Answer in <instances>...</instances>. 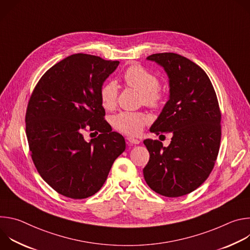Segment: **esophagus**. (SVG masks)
I'll return each instance as SVG.
<instances>
[{
  "label": "esophagus",
  "mask_w": 250,
  "mask_h": 250,
  "mask_svg": "<svg viewBox=\"0 0 250 250\" xmlns=\"http://www.w3.org/2000/svg\"><path fill=\"white\" fill-rule=\"evenodd\" d=\"M126 140H127L128 144H130V145H139V142H140V140H138L137 138H134L132 136L126 137Z\"/></svg>",
  "instance_id": "1"
}]
</instances>
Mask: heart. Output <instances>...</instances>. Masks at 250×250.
<instances>
[{
  "label": "heart",
  "instance_id": "1",
  "mask_svg": "<svg viewBox=\"0 0 250 250\" xmlns=\"http://www.w3.org/2000/svg\"><path fill=\"white\" fill-rule=\"evenodd\" d=\"M126 86L140 94L141 101L150 108H158L164 101V93L158 88V78L138 64L129 66L124 73ZM102 105L106 110L115 108L118 99V87L114 82L104 83L100 90ZM148 122V117L141 112H121L113 118L114 126L126 134H137Z\"/></svg>",
  "mask_w": 250,
  "mask_h": 250
}]
</instances>
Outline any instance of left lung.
Here are the masks:
<instances>
[{
	"instance_id": "left-lung-1",
	"label": "left lung",
	"mask_w": 250,
	"mask_h": 250,
	"mask_svg": "<svg viewBox=\"0 0 250 250\" xmlns=\"http://www.w3.org/2000/svg\"><path fill=\"white\" fill-rule=\"evenodd\" d=\"M146 59L164 69L169 82V100L150 132H170L172 138L167 147L159 140H144L150 154L144 176L162 196H184L206 181L217 160L222 134L219 102L205 71L190 59L170 52Z\"/></svg>"
}]
</instances>
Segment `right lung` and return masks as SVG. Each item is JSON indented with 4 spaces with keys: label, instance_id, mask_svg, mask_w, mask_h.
<instances>
[{
    "label": "right lung",
    "instance_id": "right-lung-1",
    "mask_svg": "<svg viewBox=\"0 0 250 250\" xmlns=\"http://www.w3.org/2000/svg\"><path fill=\"white\" fill-rule=\"evenodd\" d=\"M119 61L72 54L48 69L35 86L25 115L32 161L57 193L85 199L104 185L115 160L125 151L122 134L104 120L100 90ZM87 126L100 134L86 142Z\"/></svg>",
    "mask_w": 250,
    "mask_h": 250
}]
</instances>
